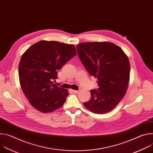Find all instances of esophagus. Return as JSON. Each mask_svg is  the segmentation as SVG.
<instances>
[{
  "mask_svg": "<svg viewBox=\"0 0 153 153\" xmlns=\"http://www.w3.org/2000/svg\"><path fill=\"white\" fill-rule=\"evenodd\" d=\"M71 91L73 92V93H75V94H77V93H78V92H79V91H77V90H71Z\"/></svg>",
  "mask_w": 153,
  "mask_h": 153,
  "instance_id": "obj_1",
  "label": "esophagus"
}]
</instances>
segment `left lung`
<instances>
[{
    "label": "left lung",
    "mask_w": 153,
    "mask_h": 153,
    "mask_svg": "<svg viewBox=\"0 0 153 153\" xmlns=\"http://www.w3.org/2000/svg\"><path fill=\"white\" fill-rule=\"evenodd\" d=\"M78 56L86 71L97 79L99 88L91 90V99L84 106L96 114L113 110L126 94L130 64L123 50L109 42L80 43Z\"/></svg>",
    "instance_id": "8db88e82"
}]
</instances>
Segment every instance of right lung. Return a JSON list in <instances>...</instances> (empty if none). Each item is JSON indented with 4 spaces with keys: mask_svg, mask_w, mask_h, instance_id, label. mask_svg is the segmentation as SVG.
Instances as JSON below:
<instances>
[{
    "mask_svg": "<svg viewBox=\"0 0 153 153\" xmlns=\"http://www.w3.org/2000/svg\"><path fill=\"white\" fill-rule=\"evenodd\" d=\"M76 54L73 45L41 40L22 56L19 65L20 86L37 110L51 113L63 105L68 91L53 81L57 79V71Z\"/></svg>",
    "mask_w": 153,
    "mask_h": 153,
    "instance_id": "add662e5",
    "label": "right lung"
}]
</instances>
